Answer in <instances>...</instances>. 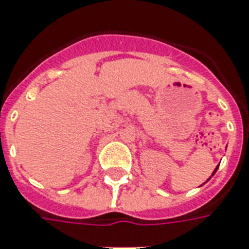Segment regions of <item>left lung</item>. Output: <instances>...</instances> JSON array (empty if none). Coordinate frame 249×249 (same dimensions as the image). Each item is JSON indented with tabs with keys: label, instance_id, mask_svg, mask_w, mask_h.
Segmentation results:
<instances>
[{
	"label": "left lung",
	"instance_id": "left-lung-1",
	"mask_svg": "<svg viewBox=\"0 0 249 249\" xmlns=\"http://www.w3.org/2000/svg\"><path fill=\"white\" fill-rule=\"evenodd\" d=\"M217 168H218V167H215V170H214V171H213V174H214L215 171H217ZM213 174H212V175H213Z\"/></svg>",
	"mask_w": 249,
	"mask_h": 249
}]
</instances>
